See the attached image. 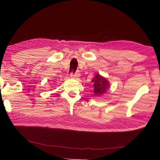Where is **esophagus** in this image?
Masks as SVG:
<instances>
[{"mask_svg":"<svg viewBox=\"0 0 160 160\" xmlns=\"http://www.w3.org/2000/svg\"><path fill=\"white\" fill-rule=\"evenodd\" d=\"M71 77H73V78L75 79H78L79 77H80V76H81V74H80L79 71H76L74 74L72 73V72H71Z\"/></svg>","mask_w":160,"mask_h":160,"instance_id":"esophagus-1","label":"esophagus"}]
</instances>
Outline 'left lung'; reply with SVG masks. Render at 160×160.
I'll return each instance as SVG.
<instances>
[{"label":"left lung","mask_w":160,"mask_h":160,"mask_svg":"<svg viewBox=\"0 0 160 160\" xmlns=\"http://www.w3.org/2000/svg\"><path fill=\"white\" fill-rule=\"evenodd\" d=\"M92 82L93 83L94 86V94L97 97L103 95L110 88L108 80L99 74L95 75Z\"/></svg>","instance_id":"1"}]
</instances>
